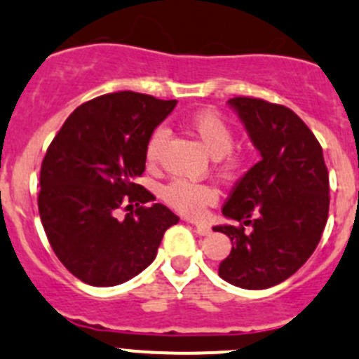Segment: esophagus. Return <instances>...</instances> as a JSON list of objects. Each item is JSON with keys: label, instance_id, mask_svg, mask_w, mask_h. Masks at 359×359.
Returning <instances> with one entry per match:
<instances>
[{"label": "esophagus", "instance_id": "esophagus-1", "mask_svg": "<svg viewBox=\"0 0 359 359\" xmlns=\"http://www.w3.org/2000/svg\"><path fill=\"white\" fill-rule=\"evenodd\" d=\"M194 226V231H196L198 236H206V234H210V226H206V224H198V222H189Z\"/></svg>", "mask_w": 359, "mask_h": 359}]
</instances>
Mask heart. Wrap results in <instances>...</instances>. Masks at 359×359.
Masks as SVG:
<instances>
[{
  "label": "heart",
  "mask_w": 359,
  "mask_h": 359,
  "mask_svg": "<svg viewBox=\"0 0 359 359\" xmlns=\"http://www.w3.org/2000/svg\"><path fill=\"white\" fill-rule=\"evenodd\" d=\"M191 130L201 140L203 147L212 158H215L217 172L222 177H233L240 170V156L233 153L234 130L222 116L217 112H198L191 119ZM168 139V130L158 126L151 133L146 144V161L149 168L158 165L161 149ZM219 193L213 186L205 182H193L186 179H173L161 189V200L170 208L191 219H200L210 205L217 201Z\"/></svg>",
  "instance_id": "obj_1"
}]
</instances>
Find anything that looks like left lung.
Segmentation results:
<instances>
[{
  "label": "left lung",
  "mask_w": 359,
  "mask_h": 359,
  "mask_svg": "<svg viewBox=\"0 0 359 359\" xmlns=\"http://www.w3.org/2000/svg\"><path fill=\"white\" fill-rule=\"evenodd\" d=\"M229 104L262 159L224 203L222 213L238 224L213 227L233 243L219 276L234 287L262 290L297 273L320 243L330 206L328 168L318 139L292 109L253 97H234Z\"/></svg>",
  "instance_id": "1"
}]
</instances>
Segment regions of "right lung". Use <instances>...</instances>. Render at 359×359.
Masks as SVG:
<instances>
[{
    "mask_svg": "<svg viewBox=\"0 0 359 359\" xmlns=\"http://www.w3.org/2000/svg\"><path fill=\"white\" fill-rule=\"evenodd\" d=\"M175 100L114 92L76 107L46 149L38 208L50 247L92 287H114L146 269L179 217L137 184L146 144ZM119 209L127 215L117 217Z\"/></svg>",
    "mask_w": 359,
    "mask_h": 359,
    "instance_id": "right-lung-1",
    "label": "right lung"
}]
</instances>
